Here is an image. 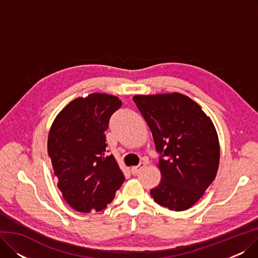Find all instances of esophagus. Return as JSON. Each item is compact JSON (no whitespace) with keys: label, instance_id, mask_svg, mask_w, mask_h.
<instances>
[{"label":"esophagus","instance_id":"1","mask_svg":"<svg viewBox=\"0 0 258 258\" xmlns=\"http://www.w3.org/2000/svg\"><path fill=\"white\" fill-rule=\"evenodd\" d=\"M145 167V163L144 162H141V163L139 164V165H137V166H133L132 168H131V171H132V173L133 174H137L141 169H143Z\"/></svg>","mask_w":258,"mask_h":258}]
</instances>
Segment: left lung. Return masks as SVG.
Segmentation results:
<instances>
[{
	"label": "left lung",
	"mask_w": 258,
	"mask_h": 258,
	"mask_svg": "<svg viewBox=\"0 0 258 258\" xmlns=\"http://www.w3.org/2000/svg\"><path fill=\"white\" fill-rule=\"evenodd\" d=\"M133 100L160 154L161 181L151 196L170 210L190 208L205 194L219 168L220 143L211 119L180 93L136 95Z\"/></svg>",
	"instance_id": "8db88e82"
}]
</instances>
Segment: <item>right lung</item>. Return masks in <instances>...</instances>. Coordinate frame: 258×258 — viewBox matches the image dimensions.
Returning <instances> with one entry per match:
<instances>
[{
  "label": "right lung",
  "mask_w": 258,
  "mask_h": 258,
  "mask_svg": "<svg viewBox=\"0 0 258 258\" xmlns=\"http://www.w3.org/2000/svg\"><path fill=\"white\" fill-rule=\"evenodd\" d=\"M121 104L113 95L93 93L72 100L52 123L48 154L57 187L76 211L105 209L124 182L114 156H105L104 132Z\"/></svg>",
  "instance_id": "add662e5"
}]
</instances>
